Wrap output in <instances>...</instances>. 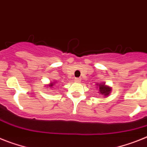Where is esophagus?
I'll use <instances>...</instances> for the list:
<instances>
[{"instance_id": "obj_1", "label": "esophagus", "mask_w": 147, "mask_h": 147, "mask_svg": "<svg viewBox=\"0 0 147 147\" xmlns=\"http://www.w3.org/2000/svg\"><path fill=\"white\" fill-rule=\"evenodd\" d=\"M75 81H76V82H81V79L80 78H75Z\"/></svg>"}]
</instances>
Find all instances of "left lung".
Listing matches in <instances>:
<instances>
[{
  "label": "left lung",
  "instance_id": "left-lung-1",
  "mask_svg": "<svg viewBox=\"0 0 147 147\" xmlns=\"http://www.w3.org/2000/svg\"><path fill=\"white\" fill-rule=\"evenodd\" d=\"M97 88L98 89V92L99 94L102 95L103 96L108 97L109 96V94L111 93L112 90V88L108 85H106L105 83H99L98 84H96Z\"/></svg>",
  "mask_w": 147,
  "mask_h": 147
}]
</instances>
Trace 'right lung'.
<instances>
[{
    "label": "right lung",
    "mask_w": 147,
    "mask_h": 147,
    "mask_svg": "<svg viewBox=\"0 0 147 147\" xmlns=\"http://www.w3.org/2000/svg\"><path fill=\"white\" fill-rule=\"evenodd\" d=\"M55 84H57V81H53V82H50V84H47L46 88H52L53 86L55 85Z\"/></svg>",
    "instance_id": "right-lung-1"
}]
</instances>
